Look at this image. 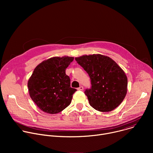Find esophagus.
<instances>
[{"label":"esophagus","instance_id":"obj_1","mask_svg":"<svg viewBox=\"0 0 153 153\" xmlns=\"http://www.w3.org/2000/svg\"><path fill=\"white\" fill-rule=\"evenodd\" d=\"M77 90H79V91H83V86H80L79 88H77Z\"/></svg>","mask_w":153,"mask_h":153}]
</instances>
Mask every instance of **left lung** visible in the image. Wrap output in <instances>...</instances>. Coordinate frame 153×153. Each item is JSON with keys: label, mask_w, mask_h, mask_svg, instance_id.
I'll return each instance as SVG.
<instances>
[{"label": "left lung", "mask_w": 153, "mask_h": 153, "mask_svg": "<svg viewBox=\"0 0 153 153\" xmlns=\"http://www.w3.org/2000/svg\"><path fill=\"white\" fill-rule=\"evenodd\" d=\"M75 59L91 79V88L85 91L90 105L101 112L114 110L127 93L128 79L123 70L112 59L100 54Z\"/></svg>", "instance_id": "obj_1"}]
</instances>
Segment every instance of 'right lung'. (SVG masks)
<instances>
[{
	"mask_svg": "<svg viewBox=\"0 0 153 153\" xmlns=\"http://www.w3.org/2000/svg\"><path fill=\"white\" fill-rule=\"evenodd\" d=\"M73 57H53L39 63L28 81L30 96L43 112L57 114L71 102L76 89L70 87L65 73Z\"/></svg>",
	"mask_w": 153,
	"mask_h": 153,
	"instance_id": "1",
	"label": "right lung"
}]
</instances>
